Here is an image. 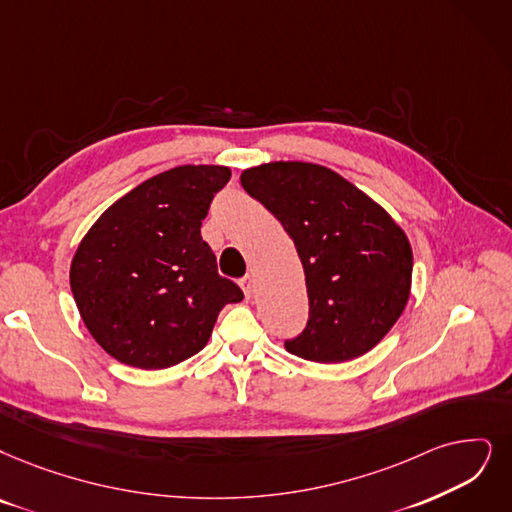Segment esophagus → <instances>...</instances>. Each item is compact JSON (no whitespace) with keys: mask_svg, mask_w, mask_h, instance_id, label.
<instances>
[{"mask_svg":"<svg viewBox=\"0 0 512 512\" xmlns=\"http://www.w3.org/2000/svg\"><path fill=\"white\" fill-rule=\"evenodd\" d=\"M239 283H241V290H243V294L250 298V296H252V292H254V277H252V275H245Z\"/></svg>","mask_w":512,"mask_h":512,"instance_id":"esophagus-1","label":"esophagus"}]
</instances>
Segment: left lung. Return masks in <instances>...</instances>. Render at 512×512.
Segmentation results:
<instances>
[{"mask_svg":"<svg viewBox=\"0 0 512 512\" xmlns=\"http://www.w3.org/2000/svg\"><path fill=\"white\" fill-rule=\"evenodd\" d=\"M241 187L294 239L309 321L285 340L292 355L342 363L372 351L412 290V245L374 199L330 168L271 161L243 170Z\"/></svg>","mask_w":512,"mask_h":512,"instance_id":"1","label":"left lung"}]
</instances>
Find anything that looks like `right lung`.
<instances>
[{"instance_id": "1", "label": "right lung", "mask_w": 512, "mask_h": 512, "mask_svg": "<svg viewBox=\"0 0 512 512\" xmlns=\"http://www.w3.org/2000/svg\"><path fill=\"white\" fill-rule=\"evenodd\" d=\"M224 166H178L117 199L81 239L71 292L92 338L117 361L163 370L208 344L239 285L218 275L201 220L227 185Z\"/></svg>"}]
</instances>
